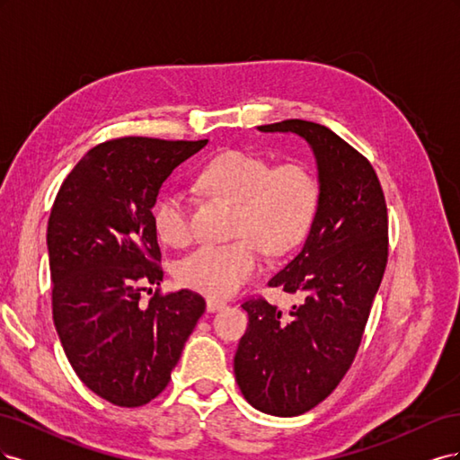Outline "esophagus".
<instances>
[{"mask_svg":"<svg viewBox=\"0 0 460 460\" xmlns=\"http://www.w3.org/2000/svg\"><path fill=\"white\" fill-rule=\"evenodd\" d=\"M225 307H226L225 301L207 299V311H208V313H215V311H220V309H225Z\"/></svg>","mask_w":460,"mask_h":460,"instance_id":"obj_1","label":"esophagus"}]
</instances>
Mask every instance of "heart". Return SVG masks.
Here are the masks:
<instances>
[{
    "instance_id": "b5f03b06",
    "label": "heart",
    "mask_w": 460,
    "mask_h": 460,
    "mask_svg": "<svg viewBox=\"0 0 460 460\" xmlns=\"http://www.w3.org/2000/svg\"><path fill=\"white\" fill-rule=\"evenodd\" d=\"M199 182L235 203L232 243H201L176 264L178 282L211 297L235 294L261 269V249L284 253L309 230L316 203L314 176L297 163L272 166L255 153L230 149L208 161ZM153 226L171 245L190 240V203L182 191H169L153 211Z\"/></svg>"
}]
</instances>
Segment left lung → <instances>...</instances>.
<instances>
[{
  "label": "left lung",
  "mask_w": 460,
  "mask_h": 460,
  "mask_svg": "<svg viewBox=\"0 0 460 460\" xmlns=\"http://www.w3.org/2000/svg\"><path fill=\"white\" fill-rule=\"evenodd\" d=\"M259 130L311 146L318 203L301 252L269 280L299 303L288 313L262 297L242 305L249 324L234 372L249 405L297 416L338 387L357 355L387 262V207L368 159L323 124L289 119Z\"/></svg>",
  "instance_id": "8db88e82"
}]
</instances>
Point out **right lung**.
Returning <instances> with one entry per match:
<instances>
[{"label":"right lung","instance_id":"add662e5","mask_svg":"<svg viewBox=\"0 0 460 460\" xmlns=\"http://www.w3.org/2000/svg\"><path fill=\"white\" fill-rule=\"evenodd\" d=\"M207 146L117 137L92 147L51 207L48 253L53 323L68 363L95 395L142 407L169 385L205 313L190 289L155 296L163 282L151 208L180 163Z\"/></svg>","mask_w":460,"mask_h":460}]
</instances>
